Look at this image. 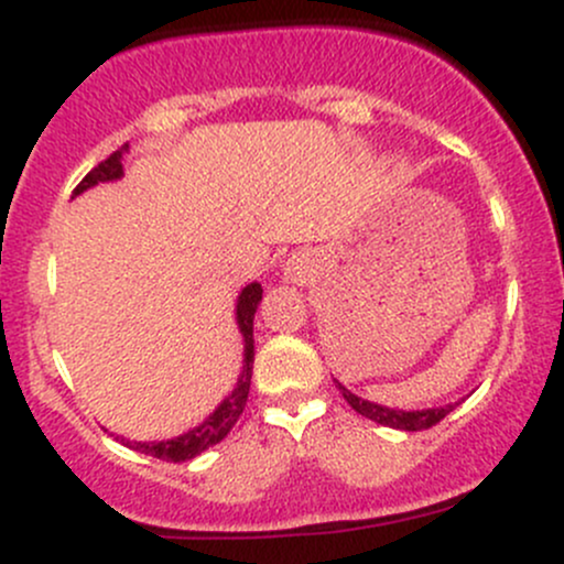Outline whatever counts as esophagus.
I'll list each match as a JSON object with an SVG mask.
<instances>
[{"mask_svg": "<svg viewBox=\"0 0 564 564\" xmlns=\"http://www.w3.org/2000/svg\"><path fill=\"white\" fill-rule=\"evenodd\" d=\"M283 273H286L289 281H302L304 262L300 260V257H291V260L286 262V268H283Z\"/></svg>", "mask_w": 564, "mask_h": 564, "instance_id": "esophagus-1", "label": "esophagus"}]
</instances>
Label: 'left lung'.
<instances>
[{
    "label": "left lung",
    "mask_w": 564,
    "mask_h": 564,
    "mask_svg": "<svg viewBox=\"0 0 564 564\" xmlns=\"http://www.w3.org/2000/svg\"><path fill=\"white\" fill-rule=\"evenodd\" d=\"M336 387H339L341 398H345L347 403L352 405L355 411L360 413V416L371 419V422H377V424L394 426V430H405V432H422V430H430V426H435L437 422H443V419L448 416V413L453 411V405L426 408V411H394V408L377 405V403H368V400L358 398V394L349 392L345 384H339V381H336Z\"/></svg>",
    "instance_id": "1"
}]
</instances>
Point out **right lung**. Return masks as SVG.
<instances>
[{
	"label": "right lung",
	"instance_id": "1",
	"mask_svg": "<svg viewBox=\"0 0 564 564\" xmlns=\"http://www.w3.org/2000/svg\"><path fill=\"white\" fill-rule=\"evenodd\" d=\"M127 148L129 145H121L119 151H113L106 161H100V164H97L95 170L74 187V196H79V193H84L87 187H93L97 183H111V180H119L121 174H124V166H121V153H124ZM260 302H262L260 283H249V286L241 291V296H238L236 321H238V328H241V334H243V371H241V377H238V384H236V390H232V394H228V398L217 405V411L212 413L204 424L193 426V430L185 432V435L172 437V440H161V443H132V440L119 437L127 448L145 453V456L161 458V462L177 464V462H187V458H196L198 453H204L206 448H212V445H217L219 440L228 437V432L236 426L238 419H241L246 398H249L251 366H254V313H257V304Z\"/></svg>",
	"mask_w": 564,
	"mask_h": 564
}]
</instances>
